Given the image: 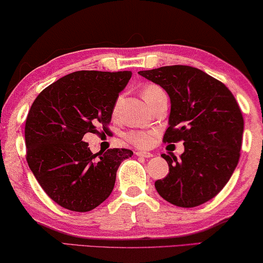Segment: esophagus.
Listing matches in <instances>:
<instances>
[{
  "instance_id": "esophagus-1",
  "label": "esophagus",
  "mask_w": 263,
  "mask_h": 263,
  "mask_svg": "<svg viewBox=\"0 0 263 263\" xmlns=\"http://www.w3.org/2000/svg\"><path fill=\"white\" fill-rule=\"evenodd\" d=\"M136 156L144 157V158H151V157H154V154H151V152H146V151H137Z\"/></svg>"
}]
</instances>
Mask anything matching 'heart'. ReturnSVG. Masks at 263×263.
Returning <instances> with one entry per match:
<instances>
[{
    "label": "heart",
    "mask_w": 263,
    "mask_h": 263,
    "mask_svg": "<svg viewBox=\"0 0 263 263\" xmlns=\"http://www.w3.org/2000/svg\"><path fill=\"white\" fill-rule=\"evenodd\" d=\"M165 92L163 91V88L158 85H147L145 86L143 89V98L145 101L150 105L154 104L156 99L158 97L162 96ZM157 133L155 131H131L126 135V139L127 142H130L131 144L135 145L137 147H142V148H146L150 147L152 144L155 142Z\"/></svg>",
    "instance_id": "heart-1"
}]
</instances>
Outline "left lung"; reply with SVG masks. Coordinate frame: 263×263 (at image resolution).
Here are the masks:
<instances>
[{"instance_id": "obj_1", "label": "left lung", "mask_w": 263, "mask_h": 263, "mask_svg": "<svg viewBox=\"0 0 263 263\" xmlns=\"http://www.w3.org/2000/svg\"><path fill=\"white\" fill-rule=\"evenodd\" d=\"M140 76L169 94L171 112L164 143L183 142L181 159L169 164L156 190L171 204L194 208L214 198L232 177L240 159L243 117L224 84L191 66H164Z\"/></svg>"}]
</instances>
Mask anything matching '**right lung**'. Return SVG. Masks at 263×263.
Wrapping results in <instances>:
<instances>
[{"instance_id": "right-lung-1", "label": "right lung", "mask_w": 263, "mask_h": 263, "mask_svg": "<svg viewBox=\"0 0 263 263\" xmlns=\"http://www.w3.org/2000/svg\"><path fill=\"white\" fill-rule=\"evenodd\" d=\"M132 73L78 70L42 91L25 126L26 159L45 193L65 209L86 213L111 195L128 148L92 154L82 138L106 132L117 98Z\"/></svg>"}]
</instances>
